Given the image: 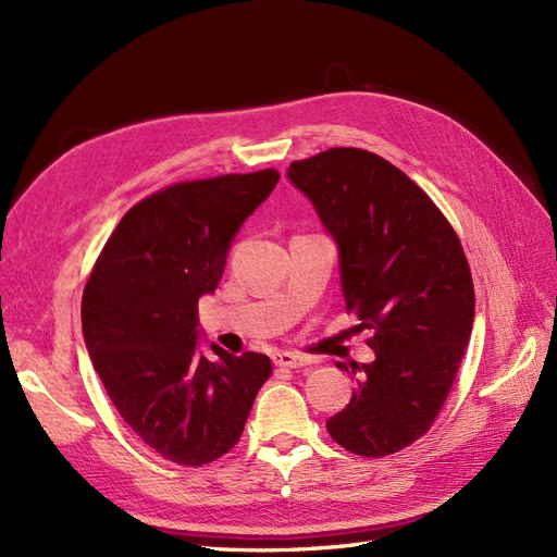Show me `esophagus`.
<instances>
[{
	"mask_svg": "<svg viewBox=\"0 0 557 557\" xmlns=\"http://www.w3.org/2000/svg\"><path fill=\"white\" fill-rule=\"evenodd\" d=\"M274 364L285 367V369H297V367H305L309 364V360L305 356H299V352H290V350H281L274 356Z\"/></svg>",
	"mask_w": 557,
	"mask_h": 557,
	"instance_id": "obj_1",
	"label": "esophagus"
}]
</instances>
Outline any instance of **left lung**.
I'll return each mask as SVG.
<instances>
[{
	"label": "left lung",
	"instance_id": "obj_1",
	"mask_svg": "<svg viewBox=\"0 0 557 557\" xmlns=\"http://www.w3.org/2000/svg\"><path fill=\"white\" fill-rule=\"evenodd\" d=\"M288 178L336 244L346 309L372 332V362H339L358 387L327 432L383 458L430 430L458 374L474 325L467 258L434 201L369 150L330 148L293 162Z\"/></svg>",
	"mask_w": 557,
	"mask_h": 557
}]
</instances>
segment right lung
<instances>
[{"instance_id": "obj_1", "label": "right lung", "mask_w": 557, "mask_h": 557, "mask_svg": "<svg viewBox=\"0 0 557 557\" xmlns=\"http://www.w3.org/2000/svg\"><path fill=\"white\" fill-rule=\"evenodd\" d=\"M278 172L170 185L132 207L83 290L95 372L125 423L164 460L207 465L239 442L272 362L262 352L201 350L197 301L223 278L246 218Z\"/></svg>"}]
</instances>
